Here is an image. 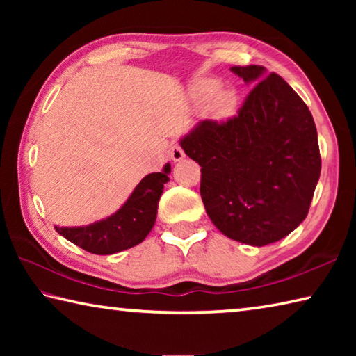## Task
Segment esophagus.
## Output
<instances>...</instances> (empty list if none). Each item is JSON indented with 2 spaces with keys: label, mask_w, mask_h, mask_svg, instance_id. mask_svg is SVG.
<instances>
[{
  "label": "esophagus",
  "mask_w": 356,
  "mask_h": 356,
  "mask_svg": "<svg viewBox=\"0 0 356 356\" xmlns=\"http://www.w3.org/2000/svg\"><path fill=\"white\" fill-rule=\"evenodd\" d=\"M171 159L174 161H182L185 159V152L184 149L179 146V144H176V146L171 147Z\"/></svg>",
  "instance_id": "obj_1"
}]
</instances>
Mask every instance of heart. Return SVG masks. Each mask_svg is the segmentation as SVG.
I'll return each mask as SVG.
<instances>
[{
    "label": "heart",
    "mask_w": 356,
    "mask_h": 356,
    "mask_svg": "<svg viewBox=\"0 0 356 356\" xmlns=\"http://www.w3.org/2000/svg\"><path fill=\"white\" fill-rule=\"evenodd\" d=\"M191 99L200 108L210 105L212 116L218 120L232 118L238 106V92L232 86L221 88V83L213 78H204L191 88Z\"/></svg>",
    "instance_id": "b5f03b06"
}]
</instances>
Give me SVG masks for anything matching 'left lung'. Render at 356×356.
Returning <instances> with one entry per match:
<instances>
[{
	"instance_id": "8db88e82",
	"label": "left lung",
	"mask_w": 356,
	"mask_h": 356,
	"mask_svg": "<svg viewBox=\"0 0 356 356\" xmlns=\"http://www.w3.org/2000/svg\"><path fill=\"white\" fill-rule=\"evenodd\" d=\"M254 84L238 116L202 120L180 138L201 166V197L220 232L265 246L306 218L321 177L317 130L309 108L262 65L231 67Z\"/></svg>"
}]
</instances>
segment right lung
<instances>
[{"label":"right lung","mask_w":356,"mask_h":356,"mask_svg":"<svg viewBox=\"0 0 356 356\" xmlns=\"http://www.w3.org/2000/svg\"><path fill=\"white\" fill-rule=\"evenodd\" d=\"M171 165L161 172L147 174L131 191L129 200L113 215L86 226H55L56 232L69 242L92 254H114L141 243L152 231L159 201L165 184L170 182Z\"/></svg>","instance_id":"right-lung-1"}]
</instances>
